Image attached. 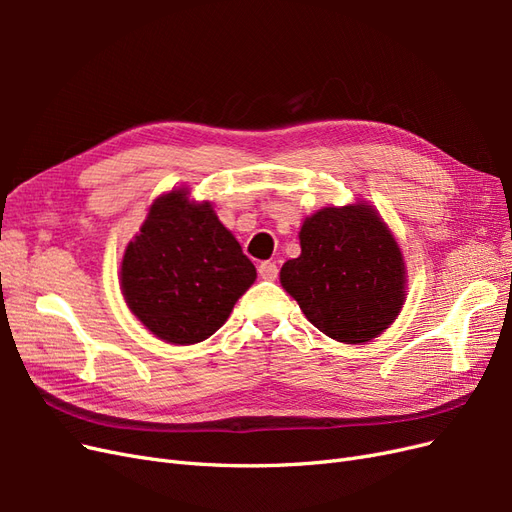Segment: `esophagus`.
Wrapping results in <instances>:
<instances>
[{
    "instance_id": "obj_1",
    "label": "esophagus",
    "mask_w": 512,
    "mask_h": 512,
    "mask_svg": "<svg viewBox=\"0 0 512 512\" xmlns=\"http://www.w3.org/2000/svg\"><path fill=\"white\" fill-rule=\"evenodd\" d=\"M277 273H280V269H277V265H275V262H271V260H265V262H260V265H258V275L262 277V280L273 282L275 277H277Z\"/></svg>"
}]
</instances>
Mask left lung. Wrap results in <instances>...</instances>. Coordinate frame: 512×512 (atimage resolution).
<instances>
[{
	"label": "left lung",
	"instance_id": "obj_1",
	"mask_svg": "<svg viewBox=\"0 0 512 512\" xmlns=\"http://www.w3.org/2000/svg\"><path fill=\"white\" fill-rule=\"evenodd\" d=\"M301 254L284 262L280 284L318 331L367 344L397 320L408 271L393 230L367 200L322 207L299 230Z\"/></svg>",
	"mask_w": 512,
	"mask_h": 512
}]
</instances>
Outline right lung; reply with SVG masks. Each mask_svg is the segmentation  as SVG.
<instances>
[{
  "instance_id": "1",
  "label": "right lung",
  "mask_w": 512,
  "mask_h": 512,
  "mask_svg": "<svg viewBox=\"0 0 512 512\" xmlns=\"http://www.w3.org/2000/svg\"><path fill=\"white\" fill-rule=\"evenodd\" d=\"M254 282L256 267L235 235L188 185L153 200L119 267L130 312L173 346L205 342Z\"/></svg>"
}]
</instances>
